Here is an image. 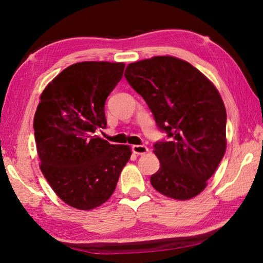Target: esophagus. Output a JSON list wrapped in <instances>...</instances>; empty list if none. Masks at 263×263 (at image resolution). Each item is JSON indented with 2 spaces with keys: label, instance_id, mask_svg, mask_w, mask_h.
<instances>
[{
  "label": "esophagus",
  "instance_id": "esophagus-1",
  "mask_svg": "<svg viewBox=\"0 0 263 263\" xmlns=\"http://www.w3.org/2000/svg\"><path fill=\"white\" fill-rule=\"evenodd\" d=\"M132 152L135 153V154L142 155V154H146V153L148 152V148L145 145H133Z\"/></svg>",
  "mask_w": 263,
  "mask_h": 263
}]
</instances>
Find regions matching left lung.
<instances>
[{"label":"left lung","mask_w":263,"mask_h":263,"mask_svg":"<svg viewBox=\"0 0 263 263\" xmlns=\"http://www.w3.org/2000/svg\"><path fill=\"white\" fill-rule=\"evenodd\" d=\"M124 76L169 138L154 144L160 169L151 177L153 187L176 200L194 198L226 153L227 111L218 90L189 62L173 56L135 62Z\"/></svg>","instance_id":"left-lung-1"}]
</instances>
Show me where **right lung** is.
<instances>
[{"mask_svg": "<svg viewBox=\"0 0 263 263\" xmlns=\"http://www.w3.org/2000/svg\"><path fill=\"white\" fill-rule=\"evenodd\" d=\"M124 63L68 66L40 97L34 137L40 169L60 199L82 211L111 197L131 148L92 136L107 125L104 103L123 77Z\"/></svg>", "mask_w": 263, "mask_h": 263, "instance_id": "obj_1", "label": "right lung"}]
</instances>
